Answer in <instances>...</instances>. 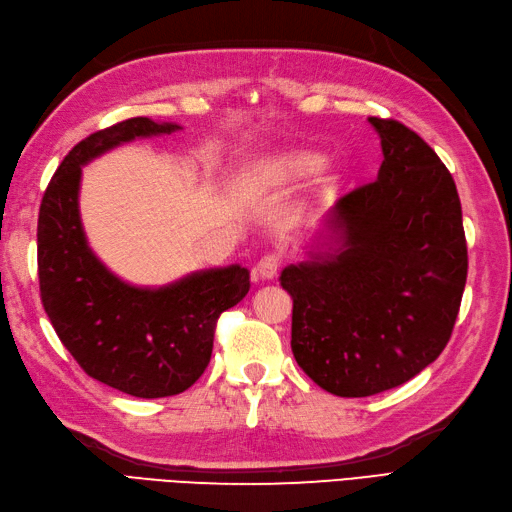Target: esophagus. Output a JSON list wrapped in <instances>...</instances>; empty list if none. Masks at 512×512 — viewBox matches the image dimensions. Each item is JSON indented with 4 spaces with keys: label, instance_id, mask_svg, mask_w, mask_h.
<instances>
[{
    "label": "esophagus",
    "instance_id": "obj_1",
    "mask_svg": "<svg viewBox=\"0 0 512 512\" xmlns=\"http://www.w3.org/2000/svg\"><path fill=\"white\" fill-rule=\"evenodd\" d=\"M282 265V256L271 252V254H265L263 258L258 260V265L254 267V278H263V280H269L274 278L278 274V269Z\"/></svg>",
    "mask_w": 512,
    "mask_h": 512
}]
</instances>
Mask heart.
<instances>
[{"mask_svg": "<svg viewBox=\"0 0 512 512\" xmlns=\"http://www.w3.org/2000/svg\"><path fill=\"white\" fill-rule=\"evenodd\" d=\"M315 160L311 155L304 153H293V155H282L278 160H271L260 168V177L267 181H278V179H289V177H300L304 173L313 170Z\"/></svg>", "mask_w": 512, "mask_h": 512, "instance_id": "1", "label": "heart"}]
</instances>
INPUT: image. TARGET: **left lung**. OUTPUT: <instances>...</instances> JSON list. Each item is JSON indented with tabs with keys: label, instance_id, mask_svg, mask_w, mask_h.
<instances>
[{
	"label": "left lung",
	"instance_id": "obj_1",
	"mask_svg": "<svg viewBox=\"0 0 512 512\" xmlns=\"http://www.w3.org/2000/svg\"><path fill=\"white\" fill-rule=\"evenodd\" d=\"M379 177L337 201L339 249L282 269L291 350L322 390L346 399L410 381L445 350L467 285L462 208L447 166L416 131L370 118Z\"/></svg>",
	"mask_w": 512,
	"mask_h": 512
}]
</instances>
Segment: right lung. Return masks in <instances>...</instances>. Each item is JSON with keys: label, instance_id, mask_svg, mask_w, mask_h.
Returning a JSON list of instances; mask_svg holds the SVG:
<instances>
[{"label": "right lung", "instance_id": "obj_1", "mask_svg": "<svg viewBox=\"0 0 512 512\" xmlns=\"http://www.w3.org/2000/svg\"><path fill=\"white\" fill-rule=\"evenodd\" d=\"M175 129L129 118L92 133L65 155L39 208V291L56 335L89 377L138 399L188 390L210 363L221 313L249 291L241 265L138 289L109 274L87 247L78 217L81 166L122 142Z\"/></svg>", "mask_w": 512, "mask_h": 512}]
</instances>
